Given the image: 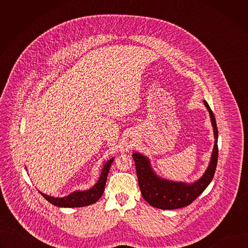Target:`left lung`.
<instances>
[{
    "mask_svg": "<svg viewBox=\"0 0 248 248\" xmlns=\"http://www.w3.org/2000/svg\"><path fill=\"white\" fill-rule=\"evenodd\" d=\"M203 102L210 114L214 130L215 144L209 166L198 181L193 184H186L162 179L155 173L147 157L137 152L132 154L141 194L147 203L155 208L172 210L186 207L205 190L213 179L218 162V128L213 112L210 109L208 103L206 101Z\"/></svg>",
    "mask_w": 248,
    "mask_h": 248,
    "instance_id": "obj_1",
    "label": "left lung"
}]
</instances>
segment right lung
Masks as SVG:
<instances>
[{
	"mask_svg": "<svg viewBox=\"0 0 248 248\" xmlns=\"http://www.w3.org/2000/svg\"><path fill=\"white\" fill-rule=\"evenodd\" d=\"M113 161H114V158L110 159L107 163L104 165L99 180L94 185V186H92L88 190H82V191L77 190L64 197H52V196H49L42 192H40V193L51 204L58 206V207L75 208V207H84V206L93 204L97 200H99V198L103 195V192L105 190L106 182H107V176H108V173H109V170H110Z\"/></svg>",
	"mask_w": 248,
	"mask_h": 248,
	"instance_id": "1",
	"label": "right lung"
}]
</instances>
